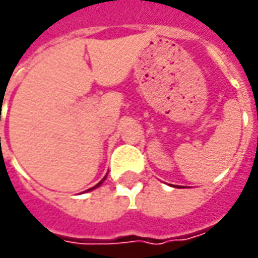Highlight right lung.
<instances>
[{
	"instance_id": "right-lung-1",
	"label": "right lung",
	"mask_w": 258,
	"mask_h": 258,
	"mask_svg": "<svg viewBox=\"0 0 258 258\" xmlns=\"http://www.w3.org/2000/svg\"><path fill=\"white\" fill-rule=\"evenodd\" d=\"M104 180H105V178H104ZM104 180H102V181H104ZM102 181H99V182H98V184H97V185H95V186H92V188H90V189H88V191H91V189H94V188H97V186L101 185V184H102Z\"/></svg>"
}]
</instances>
